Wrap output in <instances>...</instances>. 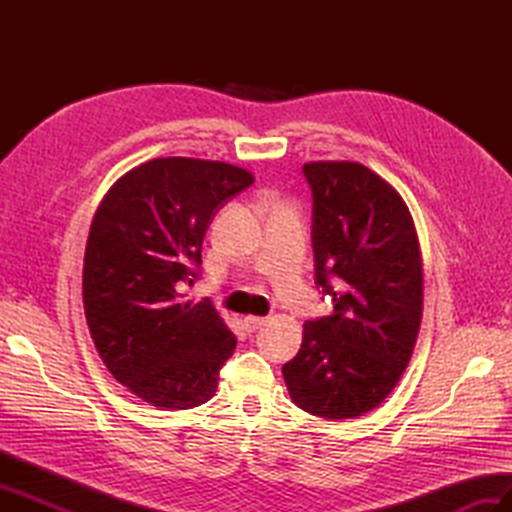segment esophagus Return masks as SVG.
<instances>
[{"label": "esophagus", "instance_id": "obj_1", "mask_svg": "<svg viewBox=\"0 0 512 512\" xmlns=\"http://www.w3.org/2000/svg\"><path fill=\"white\" fill-rule=\"evenodd\" d=\"M243 324H245V331L247 333H254V331H258L262 324H265V318H258V316H247L245 320H243Z\"/></svg>", "mask_w": 512, "mask_h": 512}]
</instances>
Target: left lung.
<instances>
[{
  "mask_svg": "<svg viewBox=\"0 0 512 512\" xmlns=\"http://www.w3.org/2000/svg\"><path fill=\"white\" fill-rule=\"evenodd\" d=\"M316 286L333 314L303 327L282 367L301 410L344 421L378 408L410 363L423 318V256L406 200L359 162H307Z\"/></svg>",
  "mask_w": 512,
  "mask_h": 512,
  "instance_id": "left-lung-1",
  "label": "left lung"
}]
</instances>
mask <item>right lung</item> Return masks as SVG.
<instances>
[{
    "label": "right lung",
    "instance_id": "right-lung-1",
    "mask_svg": "<svg viewBox=\"0 0 512 512\" xmlns=\"http://www.w3.org/2000/svg\"><path fill=\"white\" fill-rule=\"evenodd\" d=\"M254 183L241 166L156 158L121 175L89 228L83 305L113 378L160 410L207 404L237 339L211 303L185 301L205 232L230 196Z\"/></svg>",
    "mask_w": 512,
    "mask_h": 512
}]
</instances>
